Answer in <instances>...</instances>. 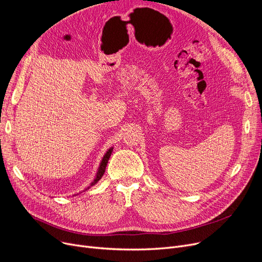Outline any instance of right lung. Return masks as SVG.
Instances as JSON below:
<instances>
[{"instance_id": "add662e5", "label": "right lung", "mask_w": 262, "mask_h": 262, "mask_svg": "<svg viewBox=\"0 0 262 262\" xmlns=\"http://www.w3.org/2000/svg\"><path fill=\"white\" fill-rule=\"evenodd\" d=\"M113 150H114V146L109 147V148L106 150V153L104 154V156H103V158H102V160H101V162H100V164H99V168H98V170H96L95 176H94V178L92 180V182L89 184V186H88V187H86L84 190L80 191L79 193H81V192H85V191H87L88 189H90L92 186H94L96 183H98V182L101 180L102 176H103V175H104V173H105L106 166H107V163H108V160H109L110 156H112ZM79 193H75V194H73V196H76V195H78Z\"/></svg>"}]
</instances>
